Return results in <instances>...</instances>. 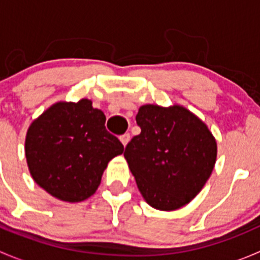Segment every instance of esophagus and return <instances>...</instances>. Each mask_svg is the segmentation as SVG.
Here are the masks:
<instances>
[{
	"label": "esophagus",
	"mask_w": 260,
	"mask_h": 260,
	"mask_svg": "<svg viewBox=\"0 0 260 260\" xmlns=\"http://www.w3.org/2000/svg\"><path fill=\"white\" fill-rule=\"evenodd\" d=\"M119 140H120V142L123 143V146L125 147V146L128 145V142H129L131 135H129V133H124V135H123V136H120Z\"/></svg>",
	"instance_id": "34e87169"
}]
</instances>
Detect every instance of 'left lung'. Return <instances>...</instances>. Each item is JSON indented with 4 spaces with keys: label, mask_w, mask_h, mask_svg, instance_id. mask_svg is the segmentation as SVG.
<instances>
[{
    "label": "left lung",
    "mask_w": 260,
    "mask_h": 260,
    "mask_svg": "<svg viewBox=\"0 0 260 260\" xmlns=\"http://www.w3.org/2000/svg\"><path fill=\"white\" fill-rule=\"evenodd\" d=\"M141 133L124 158L148 205L172 211L190 203L205 186L217 146L208 125L185 107L145 104L136 115Z\"/></svg>",
    "instance_id": "left-lung-1"
}]
</instances>
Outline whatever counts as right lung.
Masks as SVG:
<instances>
[{
	"mask_svg": "<svg viewBox=\"0 0 260 260\" xmlns=\"http://www.w3.org/2000/svg\"><path fill=\"white\" fill-rule=\"evenodd\" d=\"M91 101L57 102L28 127L25 154L31 177L54 198L80 203L101 185L108 162L124 147L106 129Z\"/></svg>",
	"mask_w": 260,
	"mask_h": 260,
	"instance_id": "obj_1",
	"label": "right lung"
}]
</instances>
